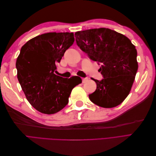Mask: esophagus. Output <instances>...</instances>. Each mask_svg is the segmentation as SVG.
Listing matches in <instances>:
<instances>
[{"instance_id": "esophagus-1", "label": "esophagus", "mask_w": 156, "mask_h": 156, "mask_svg": "<svg viewBox=\"0 0 156 156\" xmlns=\"http://www.w3.org/2000/svg\"><path fill=\"white\" fill-rule=\"evenodd\" d=\"M87 80H88V78H87V77H83V78H82L83 83H84L86 81H87Z\"/></svg>"}]
</instances>
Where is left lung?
Here are the masks:
<instances>
[{"label":"left lung","instance_id":"1","mask_svg":"<svg viewBox=\"0 0 156 156\" xmlns=\"http://www.w3.org/2000/svg\"><path fill=\"white\" fill-rule=\"evenodd\" d=\"M77 44L98 64L103 79L93 80L96 91L88 96L96 105L104 108L116 107L130 92L138 69L137 52L124 35L106 28L75 33Z\"/></svg>","mask_w":156,"mask_h":156}]
</instances>
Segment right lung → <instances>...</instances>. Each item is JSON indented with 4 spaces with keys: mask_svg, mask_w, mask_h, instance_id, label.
Here are the masks:
<instances>
[{
    "mask_svg": "<svg viewBox=\"0 0 156 156\" xmlns=\"http://www.w3.org/2000/svg\"><path fill=\"white\" fill-rule=\"evenodd\" d=\"M75 40L73 32H49L23 45L16 61L17 79L27 100L37 111L52 115L68 103L72 89L82 83L78 76L55 75L56 64Z\"/></svg>",
    "mask_w": 156,
    "mask_h": 156,
    "instance_id": "obj_1",
    "label": "right lung"
}]
</instances>
